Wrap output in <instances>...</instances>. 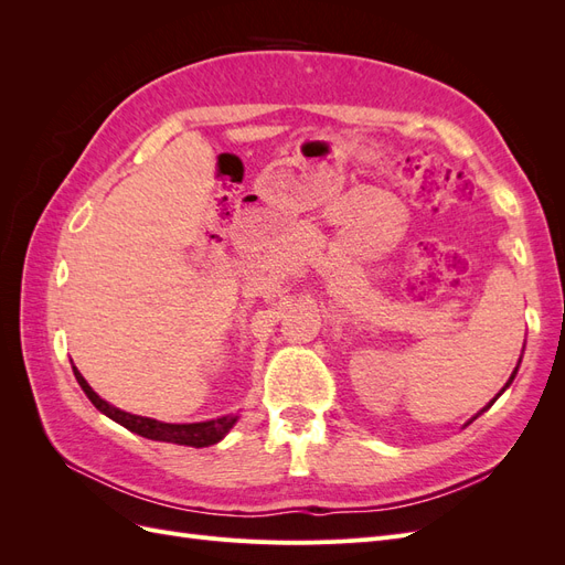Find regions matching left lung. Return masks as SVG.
<instances>
[{
  "mask_svg": "<svg viewBox=\"0 0 565 565\" xmlns=\"http://www.w3.org/2000/svg\"><path fill=\"white\" fill-rule=\"evenodd\" d=\"M514 377H516V370H514V372H511V377H509V382H507V384H504V388H507V386H509V384H511V382H514ZM504 388H502V391H504ZM502 391H500V393H502ZM500 393H498V396H500ZM498 396H494V398H492V401H490V403H488V405H486V407H483V409H488V407H490V405H492V403H494V401H498ZM483 409H481V413H483Z\"/></svg>",
  "mask_w": 565,
  "mask_h": 565,
  "instance_id": "8db88e82",
  "label": "left lung"
}]
</instances>
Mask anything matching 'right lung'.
Returning a JSON list of instances; mask_svg holds the SVG:
<instances>
[{"label":"right lung","instance_id":"1","mask_svg":"<svg viewBox=\"0 0 565 565\" xmlns=\"http://www.w3.org/2000/svg\"><path fill=\"white\" fill-rule=\"evenodd\" d=\"M75 377L82 386V391L87 393L89 401L96 405V409H100L106 417H110L113 422L122 424L125 429H129L131 434H139L143 438L150 440H162V443H177V446H191V448H207L224 438L235 422L241 419L237 415H224L216 419H207V422H193V424H169V422H160L152 417H141V415H131L119 409L115 405H110L108 401H104L98 393L87 384V380L82 377L75 367Z\"/></svg>","mask_w":565,"mask_h":565}]
</instances>
